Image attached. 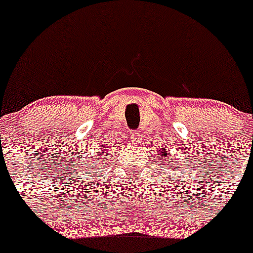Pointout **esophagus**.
Listing matches in <instances>:
<instances>
[{
	"label": "esophagus",
	"instance_id": "1",
	"mask_svg": "<svg viewBox=\"0 0 253 253\" xmlns=\"http://www.w3.org/2000/svg\"><path fill=\"white\" fill-rule=\"evenodd\" d=\"M129 139H130L133 143H138V142L141 141V135H139V133H138L137 130H131L130 135H129Z\"/></svg>",
	"mask_w": 253,
	"mask_h": 253
}]
</instances>
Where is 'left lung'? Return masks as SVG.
I'll return each instance as SVG.
<instances>
[{"label": "left lung", "mask_w": 253, "mask_h": 253, "mask_svg": "<svg viewBox=\"0 0 253 253\" xmlns=\"http://www.w3.org/2000/svg\"><path fill=\"white\" fill-rule=\"evenodd\" d=\"M160 155H161V156H163V159H164V160L168 159V151H166V150L160 151ZM164 164H166V163H164ZM166 165H169V164H166ZM166 168H169V166H166Z\"/></svg>", "instance_id": "8db88e82"}]
</instances>
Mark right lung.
I'll use <instances>...</instances> for the list:
<instances>
[{"mask_svg": "<svg viewBox=\"0 0 253 253\" xmlns=\"http://www.w3.org/2000/svg\"><path fill=\"white\" fill-rule=\"evenodd\" d=\"M107 148H109V147H106V146H103V148H102L103 155H107V152H105V151H107Z\"/></svg>", "mask_w": 253, "mask_h": 253, "instance_id": "1", "label": "right lung"}]
</instances>
